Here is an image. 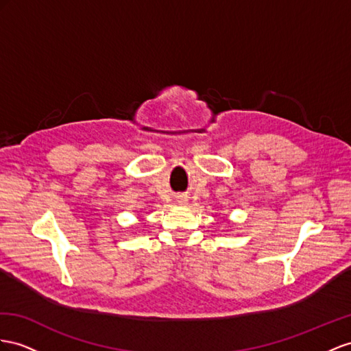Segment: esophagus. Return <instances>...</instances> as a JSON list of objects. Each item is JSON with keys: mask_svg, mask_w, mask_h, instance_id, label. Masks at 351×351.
<instances>
[{"mask_svg": "<svg viewBox=\"0 0 351 351\" xmlns=\"http://www.w3.org/2000/svg\"><path fill=\"white\" fill-rule=\"evenodd\" d=\"M178 203H179V204H186V203H188V199H186L185 195H179V197H178Z\"/></svg>", "mask_w": 351, "mask_h": 351, "instance_id": "esophagus-1", "label": "esophagus"}]
</instances>
